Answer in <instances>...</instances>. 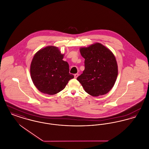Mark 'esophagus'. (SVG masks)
Returning a JSON list of instances; mask_svg holds the SVG:
<instances>
[{
	"mask_svg": "<svg viewBox=\"0 0 149 149\" xmlns=\"http://www.w3.org/2000/svg\"><path fill=\"white\" fill-rule=\"evenodd\" d=\"M78 76H79V74H75L74 75V78L76 79V78H78Z\"/></svg>",
	"mask_w": 149,
	"mask_h": 149,
	"instance_id": "obj_1",
	"label": "esophagus"
}]
</instances>
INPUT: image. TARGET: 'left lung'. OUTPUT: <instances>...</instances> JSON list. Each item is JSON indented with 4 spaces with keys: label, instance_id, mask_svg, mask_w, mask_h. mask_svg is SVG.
<instances>
[{
    "label": "left lung",
    "instance_id": "left-lung-1",
    "mask_svg": "<svg viewBox=\"0 0 149 149\" xmlns=\"http://www.w3.org/2000/svg\"><path fill=\"white\" fill-rule=\"evenodd\" d=\"M85 58V69L77 80L86 92L93 97L104 95L113 88L118 66L111 51L100 43L80 49Z\"/></svg>",
    "mask_w": 149,
    "mask_h": 149
}]
</instances>
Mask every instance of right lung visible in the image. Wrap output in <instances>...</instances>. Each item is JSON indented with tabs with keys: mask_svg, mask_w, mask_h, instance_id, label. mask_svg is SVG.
<instances>
[{
	"mask_svg": "<svg viewBox=\"0 0 149 149\" xmlns=\"http://www.w3.org/2000/svg\"><path fill=\"white\" fill-rule=\"evenodd\" d=\"M58 47L49 46L37 51L30 66L31 77L37 89L49 95L57 94L74 78L69 73V66L63 60Z\"/></svg>",
	"mask_w": 149,
	"mask_h": 149,
	"instance_id": "right-lung-1",
	"label": "right lung"
}]
</instances>
